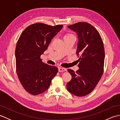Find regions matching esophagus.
<instances>
[{
  "mask_svg": "<svg viewBox=\"0 0 120 120\" xmlns=\"http://www.w3.org/2000/svg\"><path fill=\"white\" fill-rule=\"evenodd\" d=\"M67 71V69L65 68H61V67H59L58 68V71L59 72H64V71Z\"/></svg>",
  "mask_w": 120,
  "mask_h": 120,
  "instance_id": "obj_1",
  "label": "esophagus"
}]
</instances>
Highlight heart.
<instances>
[{"label": "heart", "mask_w": 120, "mask_h": 120, "mask_svg": "<svg viewBox=\"0 0 120 120\" xmlns=\"http://www.w3.org/2000/svg\"><path fill=\"white\" fill-rule=\"evenodd\" d=\"M71 35H72V34H66V35H65V37H68V36H71Z\"/></svg>", "instance_id": "1"}]
</instances>
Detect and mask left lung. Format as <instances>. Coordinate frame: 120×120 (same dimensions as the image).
Returning a JSON list of instances; mask_svg holds the SVG:
<instances>
[{
  "instance_id": "1",
  "label": "left lung",
  "mask_w": 120,
  "mask_h": 120,
  "mask_svg": "<svg viewBox=\"0 0 120 120\" xmlns=\"http://www.w3.org/2000/svg\"><path fill=\"white\" fill-rule=\"evenodd\" d=\"M78 37L76 53L79 69H68L72 79L67 84L68 91L77 96H85L92 91L104 72L105 50L98 30L88 22H78L68 26Z\"/></svg>"
}]
</instances>
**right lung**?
Instances as JSON below:
<instances>
[{
  "mask_svg": "<svg viewBox=\"0 0 120 120\" xmlns=\"http://www.w3.org/2000/svg\"><path fill=\"white\" fill-rule=\"evenodd\" d=\"M62 27V25L32 24L24 30L18 40L15 49L16 73L25 90L32 95L46 91L58 73L57 67L42 62L41 55Z\"/></svg>",
  "mask_w": 120,
  "mask_h": 120,
  "instance_id": "obj_1",
  "label": "right lung"
}]
</instances>
